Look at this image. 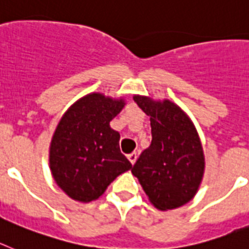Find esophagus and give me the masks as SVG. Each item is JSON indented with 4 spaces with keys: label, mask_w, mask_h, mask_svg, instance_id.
I'll return each mask as SVG.
<instances>
[{
    "label": "esophagus",
    "mask_w": 249,
    "mask_h": 249,
    "mask_svg": "<svg viewBox=\"0 0 249 249\" xmlns=\"http://www.w3.org/2000/svg\"><path fill=\"white\" fill-rule=\"evenodd\" d=\"M137 158H138L137 153H131V154L127 155V159L130 160V163L133 164V165H134V164H135V161H137Z\"/></svg>",
    "instance_id": "esophagus-1"
}]
</instances>
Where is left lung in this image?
<instances>
[{"label": "left lung", "mask_w": 249, "mask_h": 249, "mask_svg": "<svg viewBox=\"0 0 249 249\" xmlns=\"http://www.w3.org/2000/svg\"><path fill=\"white\" fill-rule=\"evenodd\" d=\"M134 101L150 116L151 144L131 173L155 208L168 211L189 202L204 173V154L193 123L178 105L135 95Z\"/></svg>", "instance_id": "obj_1"}]
</instances>
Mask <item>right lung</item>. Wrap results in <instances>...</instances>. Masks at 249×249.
<instances>
[{"instance_id":"obj_1","label":"right lung","mask_w":249,"mask_h":249,"mask_svg":"<svg viewBox=\"0 0 249 249\" xmlns=\"http://www.w3.org/2000/svg\"><path fill=\"white\" fill-rule=\"evenodd\" d=\"M123 99L89 94L71 105L53 133L50 169L56 184L73 200L89 203L131 163L119 148L120 134L110 122L122 111Z\"/></svg>"}]
</instances>
